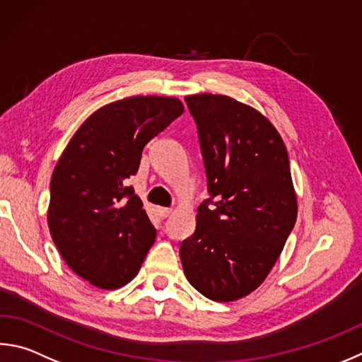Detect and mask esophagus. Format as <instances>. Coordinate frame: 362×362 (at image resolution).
I'll list each match as a JSON object with an SVG mask.
<instances>
[{"mask_svg":"<svg viewBox=\"0 0 362 362\" xmlns=\"http://www.w3.org/2000/svg\"><path fill=\"white\" fill-rule=\"evenodd\" d=\"M170 214H173V210L168 209V207H158V215L161 216V218H166V216H169Z\"/></svg>","mask_w":362,"mask_h":362,"instance_id":"esophagus-1","label":"esophagus"}]
</instances>
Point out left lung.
I'll return each mask as SVG.
<instances>
[{"mask_svg": "<svg viewBox=\"0 0 362 362\" xmlns=\"http://www.w3.org/2000/svg\"><path fill=\"white\" fill-rule=\"evenodd\" d=\"M198 124L207 187L196 231L182 242L187 280L202 296L231 302L253 293L279 259L298 218L284 139L259 110L226 95L185 96Z\"/></svg>", "mask_w": 362, "mask_h": 362, "instance_id": "obj_1", "label": "left lung"}]
</instances>
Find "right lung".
Returning a JSON list of instances; mask_svg holds the SVG:
<instances>
[{
    "instance_id": "1",
    "label": "right lung",
    "mask_w": 362,
    "mask_h": 362,
    "mask_svg": "<svg viewBox=\"0 0 362 362\" xmlns=\"http://www.w3.org/2000/svg\"><path fill=\"white\" fill-rule=\"evenodd\" d=\"M174 96H131L95 110L71 137L50 180L47 225L69 269L117 290L133 280L156 229L127 180L146 144L183 114Z\"/></svg>"
}]
</instances>
